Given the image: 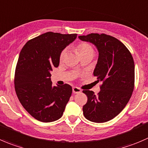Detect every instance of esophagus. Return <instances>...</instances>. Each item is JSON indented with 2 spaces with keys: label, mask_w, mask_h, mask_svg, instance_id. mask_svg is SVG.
<instances>
[{
  "label": "esophagus",
  "mask_w": 148,
  "mask_h": 148,
  "mask_svg": "<svg viewBox=\"0 0 148 148\" xmlns=\"http://www.w3.org/2000/svg\"><path fill=\"white\" fill-rule=\"evenodd\" d=\"M72 90H73V92L74 93H79V92H81V89L80 88H79V87H74L72 88Z\"/></svg>",
  "instance_id": "1"
}]
</instances>
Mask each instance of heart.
<instances>
[{"label": "heart", "instance_id": "b5f03b06", "mask_svg": "<svg viewBox=\"0 0 148 148\" xmlns=\"http://www.w3.org/2000/svg\"><path fill=\"white\" fill-rule=\"evenodd\" d=\"M77 49L79 53L80 56L84 55V54L87 53H93L94 51H93V48L90 44L87 43V42H81V43L79 44L77 47ZM66 56V51L64 50L60 54L59 60L60 61H64V58Z\"/></svg>", "mask_w": 148, "mask_h": 148}]
</instances>
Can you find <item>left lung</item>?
<instances>
[{
	"instance_id": "8db88e82",
	"label": "left lung",
	"mask_w": 148,
	"mask_h": 148,
	"mask_svg": "<svg viewBox=\"0 0 148 148\" xmlns=\"http://www.w3.org/2000/svg\"><path fill=\"white\" fill-rule=\"evenodd\" d=\"M81 40L94 44L99 52L94 70L100 91L95 95L83 90L87 96L83 114L89 121L103 123L113 119L128 103L134 87V63L128 48L116 38L106 34L91 33L79 36Z\"/></svg>"
}]
</instances>
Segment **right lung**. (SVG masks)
Instances as JSON below:
<instances>
[{"mask_svg": "<svg viewBox=\"0 0 148 148\" xmlns=\"http://www.w3.org/2000/svg\"><path fill=\"white\" fill-rule=\"evenodd\" d=\"M77 34L44 33L29 40L20 52L14 87L24 108L35 119L52 122L62 116L72 93L68 84L53 86L51 71L59 65L60 54Z\"/></svg>", "mask_w": 148, "mask_h": 148, "instance_id": "1", "label": "right lung"}]
</instances>
